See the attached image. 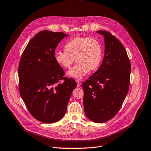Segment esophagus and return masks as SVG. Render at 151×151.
Segmentation results:
<instances>
[{
	"label": "esophagus",
	"mask_w": 151,
	"mask_h": 151,
	"mask_svg": "<svg viewBox=\"0 0 151 151\" xmlns=\"http://www.w3.org/2000/svg\"><path fill=\"white\" fill-rule=\"evenodd\" d=\"M76 83H77V87H80V86H81V83H80V81H78V80H76Z\"/></svg>",
	"instance_id": "obj_1"
}]
</instances>
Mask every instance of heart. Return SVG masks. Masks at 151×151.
<instances>
[{
    "mask_svg": "<svg viewBox=\"0 0 151 151\" xmlns=\"http://www.w3.org/2000/svg\"><path fill=\"white\" fill-rule=\"evenodd\" d=\"M65 52H55L56 63L64 68H70L76 61L78 63L67 73L68 76L80 80L89 70L99 67L103 58V47L97 39L77 36L71 39L64 45Z\"/></svg>",
    "mask_w": 151,
    "mask_h": 151,
    "instance_id": "b5f03b06",
    "label": "heart"
}]
</instances>
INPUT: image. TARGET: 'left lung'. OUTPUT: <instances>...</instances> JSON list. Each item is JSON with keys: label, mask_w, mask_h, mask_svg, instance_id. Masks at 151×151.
Here are the masks:
<instances>
[{"label": "left lung", "mask_w": 151, "mask_h": 151, "mask_svg": "<svg viewBox=\"0 0 151 151\" xmlns=\"http://www.w3.org/2000/svg\"><path fill=\"white\" fill-rule=\"evenodd\" d=\"M102 63L86 82L83 83L84 113L95 123L112 119L119 112L128 92L131 63L121 42L106 31Z\"/></svg>", "instance_id": "1"}]
</instances>
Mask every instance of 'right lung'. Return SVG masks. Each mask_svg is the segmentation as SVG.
<instances>
[{
	"instance_id": "obj_1",
	"label": "right lung",
	"mask_w": 151,
	"mask_h": 151,
	"mask_svg": "<svg viewBox=\"0 0 151 151\" xmlns=\"http://www.w3.org/2000/svg\"><path fill=\"white\" fill-rule=\"evenodd\" d=\"M68 36L63 32L40 31L29 42L19 61V93L29 113L42 123L62 119L76 87L73 78L64 77L54 57L57 45Z\"/></svg>"
}]
</instances>
